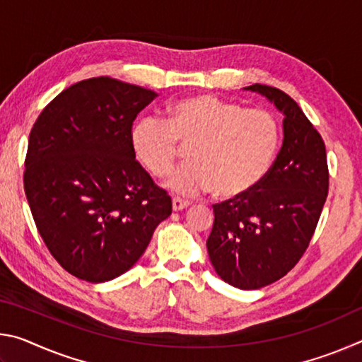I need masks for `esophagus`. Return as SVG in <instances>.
<instances>
[{
    "mask_svg": "<svg viewBox=\"0 0 362 362\" xmlns=\"http://www.w3.org/2000/svg\"><path fill=\"white\" fill-rule=\"evenodd\" d=\"M192 204L187 199H182V198H173V209L174 211H182V209H187V207Z\"/></svg>",
    "mask_w": 362,
    "mask_h": 362,
    "instance_id": "1",
    "label": "esophagus"
}]
</instances>
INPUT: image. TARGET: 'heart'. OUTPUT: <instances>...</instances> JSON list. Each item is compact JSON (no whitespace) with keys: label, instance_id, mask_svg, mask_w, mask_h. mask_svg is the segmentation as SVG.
Here are the masks:
<instances>
[{"label":"heart","instance_id":"obj_1","mask_svg":"<svg viewBox=\"0 0 362 362\" xmlns=\"http://www.w3.org/2000/svg\"><path fill=\"white\" fill-rule=\"evenodd\" d=\"M131 144L153 175H166L188 146V159L168 177L170 192L182 196L216 193L240 198L265 179L279 146L273 113L244 108L212 94L185 97L168 107V118L146 116L132 126Z\"/></svg>","mask_w":362,"mask_h":362}]
</instances>
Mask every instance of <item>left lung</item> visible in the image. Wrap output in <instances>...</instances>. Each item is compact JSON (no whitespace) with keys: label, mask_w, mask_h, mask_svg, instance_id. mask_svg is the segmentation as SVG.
Here are the masks:
<instances>
[{"label":"left lung","mask_w":362,"mask_h":362,"mask_svg":"<svg viewBox=\"0 0 362 362\" xmlns=\"http://www.w3.org/2000/svg\"><path fill=\"white\" fill-rule=\"evenodd\" d=\"M244 89L284 115L283 146L252 192L212 206L206 246L225 283L252 291L286 276L302 259L326 203L329 169L321 134L292 97L265 84Z\"/></svg>","instance_id":"1"}]
</instances>
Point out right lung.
<instances>
[{
	"label": "right lung",
	"instance_id": "obj_1",
	"mask_svg": "<svg viewBox=\"0 0 362 362\" xmlns=\"http://www.w3.org/2000/svg\"><path fill=\"white\" fill-rule=\"evenodd\" d=\"M156 95L110 76L84 79L49 102L30 132V211L49 252L79 279L126 273L173 212L131 144L134 119Z\"/></svg>",
	"mask_w": 362,
	"mask_h": 362
}]
</instances>
